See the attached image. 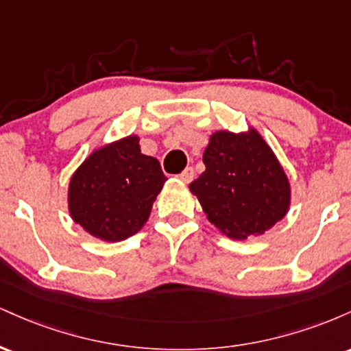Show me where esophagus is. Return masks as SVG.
Segmentation results:
<instances>
[{"instance_id":"34e87169","label":"esophagus","mask_w":351,"mask_h":351,"mask_svg":"<svg viewBox=\"0 0 351 351\" xmlns=\"http://www.w3.org/2000/svg\"><path fill=\"white\" fill-rule=\"evenodd\" d=\"M178 178H180L181 181H184V183H189V181H193V178H195V170H193L191 167H188L186 170L180 173Z\"/></svg>"}]
</instances>
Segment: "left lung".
<instances>
[{
    "instance_id": "left-lung-1",
    "label": "left lung",
    "mask_w": 351,
    "mask_h": 351,
    "mask_svg": "<svg viewBox=\"0 0 351 351\" xmlns=\"http://www.w3.org/2000/svg\"><path fill=\"white\" fill-rule=\"evenodd\" d=\"M206 170L189 184L209 223L234 239L259 236L287 213L291 186L269 145L256 130L211 135Z\"/></svg>"
}]
</instances>
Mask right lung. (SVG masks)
<instances>
[{
  "mask_svg": "<svg viewBox=\"0 0 351 351\" xmlns=\"http://www.w3.org/2000/svg\"><path fill=\"white\" fill-rule=\"evenodd\" d=\"M167 180L158 160L140 152L138 136H125L95 150L74 173L71 216L99 239H127L147 223Z\"/></svg>",
  "mask_w": 351,
  "mask_h": 351,
  "instance_id": "right-lung-1",
  "label": "right lung"
}]
</instances>
